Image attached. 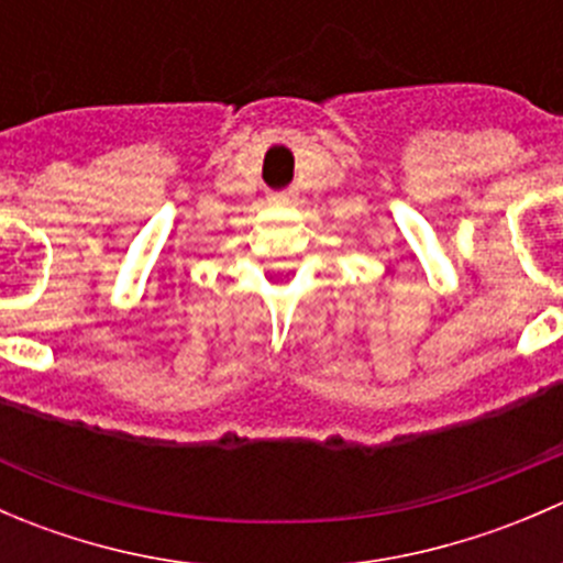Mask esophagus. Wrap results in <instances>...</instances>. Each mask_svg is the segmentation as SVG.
<instances>
[{
	"instance_id": "34e87169",
	"label": "esophagus",
	"mask_w": 563,
	"mask_h": 563,
	"mask_svg": "<svg viewBox=\"0 0 563 563\" xmlns=\"http://www.w3.org/2000/svg\"><path fill=\"white\" fill-rule=\"evenodd\" d=\"M277 201L286 203V207H294V203L299 201V192L297 190H286V192H280V196H277Z\"/></svg>"
}]
</instances>
